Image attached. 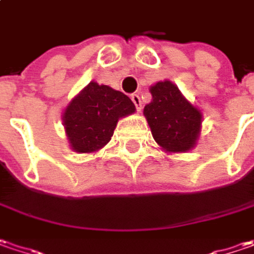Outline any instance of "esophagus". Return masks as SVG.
Returning <instances> with one entry per match:
<instances>
[{
    "label": "esophagus",
    "instance_id": "obj_1",
    "mask_svg": "<svg viewBox=\"0 0 254 254\" xmlns=\"http://www.w3.org/2000/svg\"><path fill=\"white\" fill-rule=\"evenodd\" d=\"M130 99H132V102L135 104L136 106V111L140 112V109H142V102H140V98H139L138 94H132L130 95Z\"/></svg>",
    "mask_w": 254,
    "mask_h": 254
}]
</instances>
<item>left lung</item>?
Returning <instances> with one entry per match:
<instances>
[{
    "mask_svg": "<svg viewBox=\"0 0 254 254\" xmlns=\"http://www.w3.org/2000/svg\"><path fill=\"white\" fill-rule=\"evenodd\" d=\"M149 91L152 101L143 115L156 143L169 153L190 150L200 135L202 112L171 81L155 83Z\"/></svg>",
    "mask_w": 254,
    "mask_h": 254,
    "instance_id": "1",
    "label": "left lung"
}]
</instances>
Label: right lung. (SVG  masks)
<instances>
[{
  "label": "right lung",
  "mask_w": 254,
  "mask_h": 254,
  "mask_svg": "<svg viewBox=\"0 0 254 254\" xmlns=\"http://www.w3.org/2000/svg\"><path fill=\"white\" fill-rule=\"evenodd\" d=\"M135 112L127 95L108 85L89 82L65 108L62 122L71 148L92 153L111 140L121 118Z\"/></svg>",
  "instance_id": "1"
}]
</instances>
